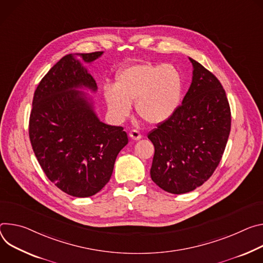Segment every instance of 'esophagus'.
Returning <instances> with one entry per match:
<instances>
[{
    "label": "esophagus",
    "instance_id": "esophagus-1",
    "mask_svg": "<svg viewBox=\"0 0 263 263\" xmlns=\"http://www.w3.org/2000/svg\"><path fill=\"white\" fill-rule=\"evenodd\" d=\"M129 137L133 139V140H136V141H138V140H140L141 138H142V135L138 132V130H136V129H133L132 132H129Z\"/></svg>",
    "mask_w": 263,
    "mask_h": 263
}]
</instances>
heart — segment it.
<instances>
[{
    "label": "heart",
    "instance_id": "1",
    "mask_svg": "<svg viewBox=\"0 0 263 263\" xmlns=\"http://www.w3.org/2000/svg\"><path fill=\"white\" fill-rule=\"evenodd\" d=\"M183 77L172 64L140 62L121 69L115 86L104 89V99L114 119L123 121L132 110L149 124L168 120L180 105Z\"/></svg>",
    "mask_w": 263,
    "mask_h": 263
}]
</instances>
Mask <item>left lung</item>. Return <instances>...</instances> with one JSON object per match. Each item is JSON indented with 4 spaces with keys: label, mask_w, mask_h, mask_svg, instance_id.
<instances>
[{
    "label": "left lung",
    "mask_w": 263,
    "mask_h": 263,
    "mask_svg": "<svg viewBox=\"0 0 263 263\" xmlns=\"http://www.w3.org/2000/svg\"><path fill=\"white\" fill-rule=\"evenodd\" d=\"M189 60L193 76L182 105L147 136L155 146L152 180L173 194L190 192L209 180L231 130V110L221 83Z\"/></svg>",
    "instance_id": "obj_1"
}]
</instances>
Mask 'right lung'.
Returning <instances> with one entry per match:
<instances>
[{"mask_svg": "<svg viewBox=\"0 0 263 263\" xmlns=\"http://www.w3.org/2000/svg\"><path fill=\"white\" fill-rule=\"evenodd\" d=\"M103 52L64 56L44 76L34 92L29 138L47 178L65 193L89 197L109 181L115 161L128 143L121 126L99 120L93 101L78 89L97 91L82 66Z\"/></svg>", "mask_w": 263, "mask_h": 263, "instance_id": "add662e5", "label": "right lung"}]
</instances>
